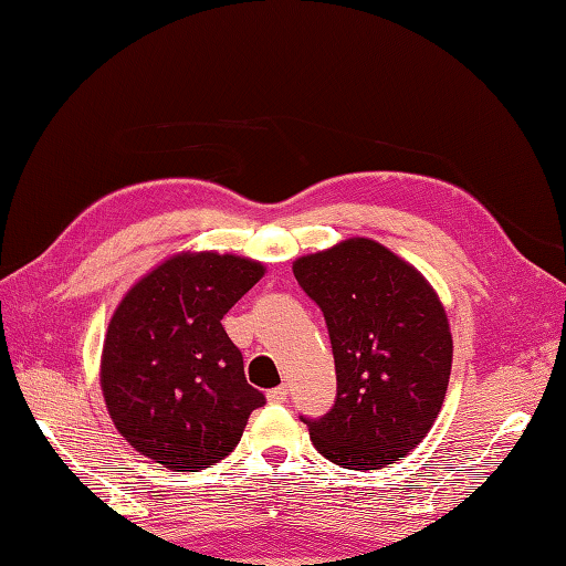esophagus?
Segmentation results:
<instances>
[{
    "label": "esophagus",
    "mask_w": 566,
    "mask_h": 566,
    "mask_svg": "<svg viewBox=\"0 0 566 566\" xmlns=\"http://www.w3.org/2000/svg\"><path fill=\"white\" fill-rule=\"evenodd\" d=\"M286 394H290V389H286L284 384H282V387H276V389H270V391H268V401H270V403H284V401H286Z\"/></svg>",
    "instance_id": "1"
}]
</instances>
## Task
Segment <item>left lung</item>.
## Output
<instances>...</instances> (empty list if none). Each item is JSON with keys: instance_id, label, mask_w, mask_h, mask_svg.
<instances>
[{"instance_id": "left-lung-1", "label": "left lung", "mask_w": 566, "mask_h": 566, "mask_svg": "<svg viewBox=\"0 0 566 566\" xmlns=\"http://www.w3.org/2000/svg\"><path fill=\"white\" fill-rule=\"evenodd\" d=\"M294 276L326 316L338 396L308 420L314 448L345 469L394 464L428 436L448 394L452 333L438 292L371 238L296 258Z\"/></svg>"}]
</instances>
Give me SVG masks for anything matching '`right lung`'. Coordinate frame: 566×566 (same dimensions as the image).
Returning <instances> with one entry per match:
<instances>
[{
    "label": "right lung",
    "instance_id": "add662e5",
    "mask_svg": "<svg viewBox=\"0 0 566 566\" xmlns=\"http://www.w3.org/2000/svg\"><path fill=\"white\" fill-rule=\"evenodd\" d=\"M264 264L182 250L155 264L118 302L104 335L99 384L124 440L172 472L223 460L264 403L221 318Z\"/></svg>",
    "mask_w": 566,
    "mask_h": 566
}]
</instances>
